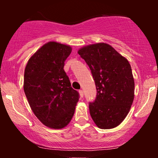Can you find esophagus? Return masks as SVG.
<instances>
[{"label":"esophagus","instance_id":"obj_1","mask_svg":"<svg viewBox=\"0 0 158 158\" xmlns=\"http://www.w3.org/2000/svg\"><path fill=\"white\" fill-rule=\"evenodd\" d=\"M79 95H80L81 98H82L83 97H84V92H83L82 90H79Z\"/></svg>","mask_w":158,"mask_h":158}]
</instances>
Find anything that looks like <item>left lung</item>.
<instances>
[{
	"label": "left lung",
	"instance_id": "obj_1",
	"mask_svg": "<svg viewBox=\"0 0 158 158\" xmlns=\"http://www.w3.org/2000/svg\"><path fill=\"white\" fill-rule=\"evenodd\" d=\"M89 66L97 97L89 102L90 114L102 129L119 126L129 112L135 97V80L126 58L106 43L90 44L78 51Z\"/></svg>",
	"mask_w": 158,
	"mask_h": 158
}]
</instances>
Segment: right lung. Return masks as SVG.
<instances>
[{
    "instance_id": "add662e5",
    "label": "right lung",
    "mask_w": 158,
    "mask_h": 158,
    "mask_svg": "<svg viewBox=\"0 0 158 158\" xmlns=\"http://www.w3.org/2000/svg\"><path fill=\"white\" fill-rule=\"evenodd\" d=\"M72 49L50 41L29 59L24 70L23 90L30 108L45 126L59 129L73 117L79 99L64 70Z\"/></svg>"
}]
</instances>
